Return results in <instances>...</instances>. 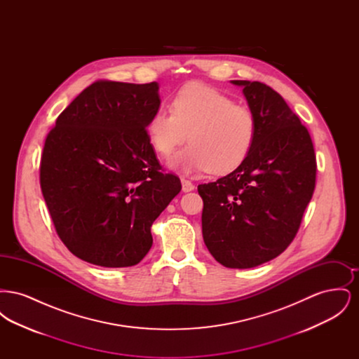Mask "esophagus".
Here are the masks:
<instances>
[{"instance_id":"34e87169","label":"esophagus","mask_w":359,"mask_h":359,"mask_svg":"<svg viewBox=\"0 0 359 359\" xmlns=\"http://www.w3.org/2000/svg\"><path fill=\"white\" fill-rule=\"evenodd\" d=\"M194 188L195 186L189 182V180H186V179H182V189H183V192H189V191H194Z\"/></svg>"}]
</instances>
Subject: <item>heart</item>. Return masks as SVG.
<instances>
[{
  "mask_svg": "<svg viewBox=\"0 0 359 359\" xmlns=\"http://www.w3.org/2000/svg\"><path fill=\"white\" fill-rule=\"evenodd\" d=\"M188 135L191 145L173 156L168 167L183 173L226 175L241 167L252 152L256 116L212 87L191 83L175 94L172 110L154 111L147 123L151 145L165 158L187 141Z\"/></svg>",
  "mask_w": 359,
  "mask_h": 359,
  "instance_id": "obj_1",
  "label": "heart"
}]
</instances>
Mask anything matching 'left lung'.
<instances>
[{"label": "left lung", "instance_id": "1", "mask_svg": "<svg viewBox=\"0 0 359 359\" xmlns=\"http://www.w3.org/2000/svg\"><path fill=\"white\" fill-rule=\"evenodd\" d=\"M231 83L256 116V142L236 171L198 192L208 252L226 268L249 269L294 238L315 189L316 157L307 128L278 93L259 82Z\"/></svg>", "mask_w": 359, "mask_h": 359}]
</instances>
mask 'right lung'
Returning <instances> with one entry per match:
<instances>
[{
	"label": "right lung",
	"mask_w": 359,
	"mask_h": 359,
	"mask_svg": "<svg viewBox=\"0 0 359 359\" xmlns=\"http://www.w3.org/2000/svg\"><path fill=\"white\" fill-rule=\"evenodd\" d=\"M158 83L100 81L57 117L47 136L40 186L56 233L74 256L104 268L138 264L154 219L180 192L161 173L147 136Z\"/></svg>",
	"instance_id": "1"
}]
</instances>
